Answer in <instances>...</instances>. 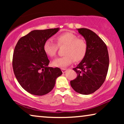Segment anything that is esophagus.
Instances as JSON below:
<instances>
[{
  "label": "esophagus",
  "mask_w": 124,
  "mask_h": 124,
  "mask_svg": "<svg viewBox=\"0 0 124 124\" xmlns=\"http://www.w3.org/2000/svg\"><path fill=\"white\" fill-rule=\"evenodd\" d=\"M61 69H62V72L63 73H65L66 71H67V69H66V68H62Z\"/></svg>",
  "instance_id": "esophagus-1"
}]
</instances>
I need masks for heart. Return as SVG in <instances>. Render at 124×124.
I'll use <instances>...</instances> for the list:
<instances>
[{
  "label": "heart",
  "instance_id": "obj_1",
  "mask_svg": "<svg viewBox=\"0 0 124 124\" xmlns=\"http://www.w3.org/2000/svg\"><path fill=\"white\" fill-rule=\"evenodd\" d=\"M56 44L50 40H46L43 44L45 53L50 57L56 55L58 47L65 46L64 51V56L59 57L52 62V65L56 67L64 68L70 65L73 62H81L87 54L88 46L86 40L78 37L72 32H65L59 35L55 38Z\"/></svg>",
  "mask_w": 124,
  "mask_h": 124
}]
</instances>
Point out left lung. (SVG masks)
<instances>
[{"label":"left lung","mask_w":124,"mask_h":124,"mask_svg":"<svg viewBox=\"0 0 124 124\" xmlns=\"http://www.w3.org/2000/svg\"><path fill=\"white\" fill-rule=\"evenodd\" d=\"M87 43V54L76 68L73 69L77 77L70 81V85L79 94H92L104 83L109 67L107 47L94 31L86 28L77 29Z\"/></svg>","instance_id":"8db88e82"}]
</instances>
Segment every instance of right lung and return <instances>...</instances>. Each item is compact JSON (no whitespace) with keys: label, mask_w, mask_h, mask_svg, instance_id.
Returning <instances> with one entry per match:
<instances>
[{"label":"right lung","mask_w":124,"mask_h":124,"mask_svg":"<svg viewBox=\"0 0 124 124\" xmlns=\"http://www.w3.org/2000/svg\"><path fill=\"white\" fill-rule=\"evenodd\" d=\"M59 28L33 30L18 40L13 55L12 67L17 80L27 92L43 95L53 89L56 79L62 74L59 68L48 67L50 60L43 44Z\"/></svg>","instance_id":"1"}]
</instances>
